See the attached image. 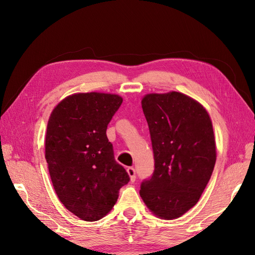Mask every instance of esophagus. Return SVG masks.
Instances as JSON below:
<instances>
[{
    "label": "esophagus",
    "mask_w": 255,
    "mask_h": 255,
    "mask_svg": "<svg viewBox=\"0 0 255 255\" xmlns=\"http://www.w3.org/2000/svg\"><path fill=\"white\" fill-rule=\"evenodd\" d=\"M127 171H128V175H129V177H130V181L135 182V180H136V170H135V168L128 167V168L127 169Z\"/></svg>",
    "instance_id": "34e87169"
}]
</instances>
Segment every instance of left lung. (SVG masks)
I'll return each instance as SVG.
<instances>
[{"label": "left lung", "mask_w": 255, "mask_h": 255, "mask_svg": "<svg viewBox=\"0 0 255 255\" xmlns=\"http://www.w3.org/2000/svg\"><path fill=\"white\" fill-rule=\"evenodd\" d=\"M149 126L154 171L140 197L163 219L179 218L195 206L211 179L216 144L204 107L180 92L146 95L141 101Z\"/></svg>", "instance_id": "8db88e82"}]
</instances>
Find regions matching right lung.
I'll list each match as a JSON object with an SVG mask.
<instances>
[{
  "label": "right lung",
  "mask_w": 255,
  "mask_h": 255,
  "mask_svg": "<svg viewBox=\"0 0 255 255\" xmlns=\"http://www.w3.org/2000/svg\"><path fill=\"white\" fill-rule=\"evenodd\" d=\"M122 104L117 95L75 94L53 110L45 159L54 189L68 211L85 221L103 218L129 175L114 156L107 126Z\"/></svg>",
  "instance_id": "obj_1"
}]
</instances>
